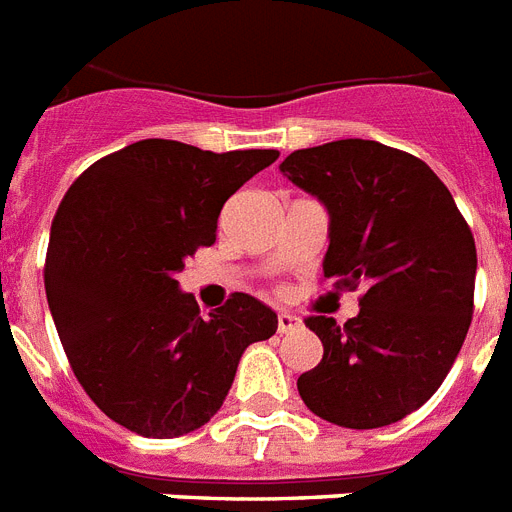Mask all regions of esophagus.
<instances>
[{
	"instance_id": "34e87169",
	"label": "esophagus",
	"mask_w": 512,
	"mask_h": 512,
	"mask_svg": "<svg viewBox=\"0 0 512 512\" xmlns=\"http://www.w3.org/2000/svg\"><path fill=\"white\" fill-rule=\"evenodd\" d=\"M302 326L297 315L292 313H278V334H289V331H297Z\"/></svg>"
}]
</instances>
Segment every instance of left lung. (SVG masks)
<instances>
[{"instance_id":"1","label":"left lung","mask_w":512,"mask_h":512,"mask_svg":"<svg viewBox=\"0 0 512 512\" xmlns=\"http://www.w3.org/2000/svg\"><path fill=\"white\" fill-rule=\"evenodd\" d=\"M281 173L326 205L323 276L363 289L344 326L326 315L305 321L323 360L297 378L299 397L344 429L402 421L442 386L471 326V228L426 162L378 141L297 149Z\"/></svg>"}]
</instances>
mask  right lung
Masks as SVG:
<instances>
[{"label":"right lung","instance_id":"add662e5","mask_svg":"<svg viewBox=\"0 0 512 512\" xmlns=\"http://www.w3.org/2000/svg\"><path fill=\"white\" fill-rule=\"evenodd\" d=\"M276 149L144 139L97 160L62 197L44 286L54 326L94 405L152 439L205 426L252 342L276 334L268 305L234 292L207 318L176 273L210 247L226 199Z\"/></svg>","mask_w":512,"mask_h":512}]
</instances>
